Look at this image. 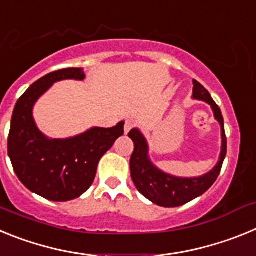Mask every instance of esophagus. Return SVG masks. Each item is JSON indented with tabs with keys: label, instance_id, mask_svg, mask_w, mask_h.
I'll use <instances>...</instances> for the list:
<instances>
[{
	"label": "esophagus",
	"instance_id": "1",
	"mask_svg": "<svg viewBox=\"0 0 256 256\" xmlns=\"http://www.w3.org/2000/svg\"><path fill=\"white\" fill-rule=\"evenodd\" d=\"M133 126H134V122L130 120V119H128V120L126 122V124H124V133H126H126H128L130 130H132Z\"/></svg>",
	"mask_w": 256,
	"mask_h": 256
}]
</instances>
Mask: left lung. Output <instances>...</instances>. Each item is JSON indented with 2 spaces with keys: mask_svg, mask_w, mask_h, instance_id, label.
Segmentation results:
<instances>
[{
  "mask_svg": "<svg viewBox=\"0 0 256 256\" xmlns=\"http://www.w3.org/2000/svg\"><path fill=\"white\" fill-rule=\"evenodd\" d=\"M192 98L204 101L210 105L216 120L220 124L222 148L216 165L210 172L200 177H176L165 173L151 162L148 156V144L138 128H133L128 137L134 144V150L130 156V176L136 188L146 198L162 208H176L190 202L208 191L214 184L220 173L222 165L227 154V138L224 133V120L219 106L214 102L209 92L198 80H192Z\"/></svg>",
  "mask_w": 256,
  "mask_h": 256,
  "instance_id": "obj_1",
  "label": "left lung"
}]
</instances>
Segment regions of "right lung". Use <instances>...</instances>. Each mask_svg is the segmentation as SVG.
Here are the masks:
<instances>
[{
    "mask_svg": "<svg viewBox=\"0 0 256 256\" xmlns=\"http://www.w3.org/2000/svg\"><path fill=\"white\" fill-rule=\"evenodd\" d=\"M82 68L56 70L42 76L18 100L11 118L8 152L20 182L51 201L79 198L94 183L98 162L124 133V122L112 128L94 126L69 138H48L38 130L33 108L51 86L65 79L83 80Z\"/></svg>",
    "mask_w": 256,
    "mask_h": 256,
    "instance_id": "right-lung-1",
    "label": "right lung"
}]
</instances>
